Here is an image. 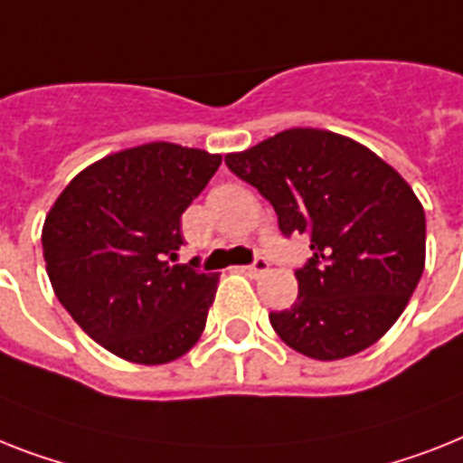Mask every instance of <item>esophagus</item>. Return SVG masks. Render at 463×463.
Here are the masks:
<instances>
[{
	"mask_svg": "<svg viewBox=\"0 0 463 463\" xmlns=\"http://www.w3.org/2000/svg\"><path fill=\"white\" fill-rule=\"evenodd\" d=\"M267 269H269V262H267L265 258H258L253 265L241 267V272L246 274V277H260V274H265Z\"/></svg>",
	"mask_w": 463,
	"mask_h": 463,
	"instance_id": "34e87169",
	"label": "esophagus"
}]
</instances>
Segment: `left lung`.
<instances>
[{
	"label": "left lung",
	"instance_id": "1",
	"mask_svg": "<svg viewBox=\"0 0 463 463\" xmlns=\"http://www.w3.org/2000/svg\"><path fill=\"white\" fill-rule=\"evenodd\" d=\"M224 163L274 205L286 236L309 234L296 303L269 312L281 341L343 360L383 338L426 265L421 201L372 148L328 129L291 128Z\"/></svg>",
	"mask_w": 463,
	"mask_h": 463
}]
</instances>
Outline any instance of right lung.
<instances>
[{
	"mask_svg": "<svg viewBox=\"0 0 463 463\" xmlns=\"http://www.w3.org/2000/svg\"><path fill=\"white\" fill-rule=\"evenodd\" d=\"M220 154L151 141L87 165L42 227L47 274L91 341L135 364H167L196 345L220 274L172 265L179 222Z\"/></svg>",
	"mask_w": 463,
	"mask_h": 463,
	"instance_id": "obj_1",
	"label": "right lung"
}]
</instances>
